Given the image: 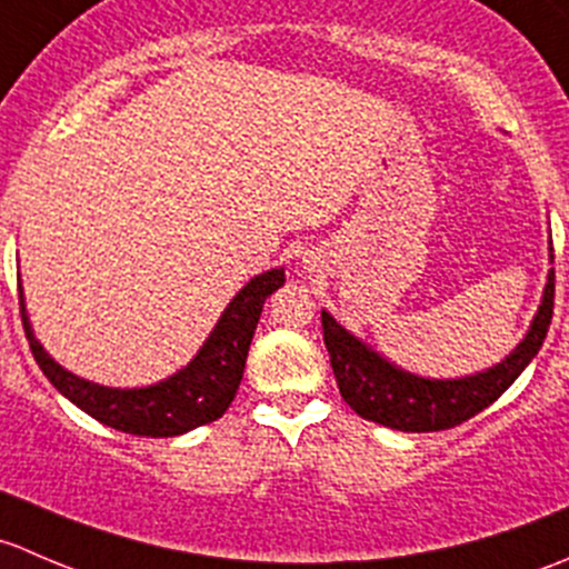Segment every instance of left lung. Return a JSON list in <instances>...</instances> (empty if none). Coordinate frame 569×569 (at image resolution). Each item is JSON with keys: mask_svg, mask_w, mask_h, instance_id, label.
Instances as JSON below:
<instances>
[{"mask_svg": "<svg viewBox=\"0 0 569 569\" xmlns=\"http://www.w3.org/2000/svg\"><path fill=\"white\" fill-rule=\"evenodd\" d=\"M553 295L556 274L550 272L529 336L496 369L465 380H423L407 375L349 336L330 313L321 311L325 347L330 352L338 391L360 418L401 432H440L460 427L462 421L490 407L531 363L553 319Z\"/></svg>", "mask_w": 569, "mask_h": 569, "instance_id": "1", "label": "left lung"}]
</instances>
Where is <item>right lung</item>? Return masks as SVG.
Listing matches in <instances>:
<instances>
[{
	"instance_id": "add662e5",
	"label": "right lung",
	"mask_w": 569,
	"mask_h": 569,
	"mask_svg": "<svg viewBox=\"0 0 569 569\" xmlns=\"http://www.w3.org/2000/svg\"><path fill=\"white\" fill-rule=\"evenodd\" d=\"M283 283V269H272V272L252 278L233 297L209 341L203 343L198 358L187 369L159 386L134 388V391L93 386V382L73 377L43 352V347L32 336L24 308H21V321H24L27 341H30L40 371L49 377L57 391L82 407L88 416L118 432L140 435V438H176L189 429L217 421L231 407L239 382H242L244 360H248L252 332L261 319L263 302Z\"/></svg>"
}]
</instances>
